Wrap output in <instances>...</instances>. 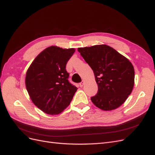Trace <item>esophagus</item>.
Wrapping results in <instances>:
<instances>
[{
	"instance_id": "esophagus-1",
	"label": "esophagus",
	"mask_w": 155,
	"mask_h": 155,
	"mask_svg": "<svg viewBox=\"0 0 155 155\" xmlns=\"http://www.w3.org/2000/svg\"><path fill=\"white\" fill-rule=\"evenodd\" d=\"M79 85H80V87H83V85H84V82H83V81H82L81 83H80Z\"/></svg>"
}]
</instances>
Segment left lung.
<instances>
[{
  "instance_id": "left-lung-1",
  "label": "left lung",
  "mask_w": 155,
  "mask_h": 155,
  "mask_svg": "<svg viewBox=\"0 0 155 155\" xmlns=\"http://www.w3.org/2000/svg\"><path fill=\"white\" fill-rule=\"evenodd\" d=\"M78 51L94 72L98 84L91 99L98 108L111 110L119 107L133 91L134 70L132 63L106 45L78 48Z\"/></svg>"
}]
</instances>
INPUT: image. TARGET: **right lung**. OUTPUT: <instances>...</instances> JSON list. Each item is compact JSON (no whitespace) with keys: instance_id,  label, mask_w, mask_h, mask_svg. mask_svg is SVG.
Masks as SVG:
<instances>
[{"instance_id":"right-lung-1","label":"right lung","mask_w":155,"mask_h":155,"mask_svg":"<svg viewBox=\"0 0 155 155\" xmlns=\"http://www.w3.org/2000/svg\"><path fill=\"white\" fill-rule=\"evenodd\" d=\"M74 51V48L51 46L42 51L28 69L26 88L33 103L45 113H61L70 104L77 90L69 82L66 70Z\"/></svg>"}]
</instances>
